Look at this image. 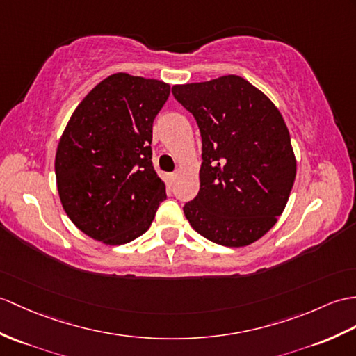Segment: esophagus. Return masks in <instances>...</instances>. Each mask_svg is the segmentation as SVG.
Listing matches in <instances>:
<instances>
[{
  "label": "esophagus",
  "instance_id": "esophagus-1",
  "mask_svg": "<svg viewBox=\"0 0 356 356\" xmlns=\"http://www.w3.org/2000/svg\"><path fill=\"white\" fill-rule=\"evenodd\" d=\"M177 177H179V172H171V175H168V176H167L168 185H170V186L175 185V184H176V180H177Z\"/></svg>",
  "mask_w": 356,
  "mask_h": 356
}]
</instances>
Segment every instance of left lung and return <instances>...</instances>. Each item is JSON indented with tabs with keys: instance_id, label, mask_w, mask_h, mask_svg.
Listing matches in <instances>:
<instances>
[{
	"instance_id": "1",
	"label": "left lung",
	"mask_w": 356,
	"mask_h": 356,
	"mask_svg": "<svg viewBox=\"0 0 356 356\" xmlns=\"http://www.w3.org/2000/svg\"><path fill=\"white\" fill-rule=\"evenodd\" d=\"M202 135L200 189L184 206L195 232L226 247L266 235L296 179L290 131L277 107L249 81L222 76L172 86Z\"/></svg>"
}]
</instances>
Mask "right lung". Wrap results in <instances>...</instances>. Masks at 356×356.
I'll return each instance as SVG.
<instances>
[{"label": "right lung", "mask_w": 356, "mask_h": 356, "mask_svg": "<svg viewBox=\"0 0 356 356\" xmlns=\"http://www.w3.org/2000/svg\"><path fill=\"white\" fill-rule=\"evenodd\" d=\"M168 97V83L117 72L90 90L66 124L54 161L57 191L66 216L97 241H134L167 198L150 144Z\"/></svg>", "instance_id": "add662e5"}]
</instances>
